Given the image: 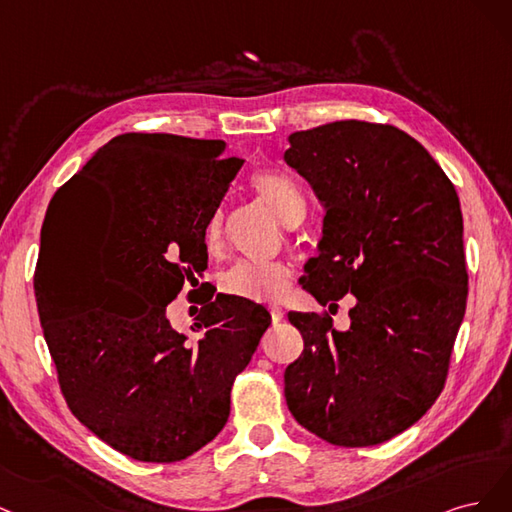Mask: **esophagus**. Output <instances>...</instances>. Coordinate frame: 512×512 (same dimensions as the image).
I'll return each instance as SVG.
<instances>
[{"instance_id": "esophagus-1", "label": "esophagus", "mask_w": 512, "mask_h": 512, "mask_svg": "<svg viewBox=\"0 0 512 512\" xmlns=\"http://www.w3.org/2000/svg\"><path fill=\"white\" fill-rule=\"evenodd\" d=\"M270 315H272V321H274V323H278V321H283V317H285V310L280 308V306H270Z\"/></svg>"}]
</instances>
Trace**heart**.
Wrapping results in <instances>:
<instances>
[{
    "instance_id": "1",
    "label": "heart",
    "mask_w": 512,
    "mask_h": 512,
    "mask_svg": "<svg viewBox=\"0 0 512 512\" xmlns=\"http://www.w3.org/2000/svg\"><path fill=\"white\" fill-rule=\"evenodd\" d=\"M251 189L266 204L280 223H293L304 217L306 202L295 180L283 172L263 170L251 178ZM225 244V214L217 210L204 227V249L210 257H219ZM291 278V270L280 261L255 263L240 261L221 278V289L249 302H276L283 298Z\"/></svg>"
}]
</instances>
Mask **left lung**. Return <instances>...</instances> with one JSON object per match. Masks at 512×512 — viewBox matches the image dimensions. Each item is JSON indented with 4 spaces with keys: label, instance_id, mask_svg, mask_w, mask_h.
I'll list each match as a JSON object with an SVG mask.
<instances>
[{
    "label": "left lung",
    "instance_id": "left-lung-1",
    "mask_svg": "<svg viewBox=\"0 0 512 512\" xmlns=\"http://www.w3.org/2000/svg\"><path fill=\"white\" fill-rule=\"evenodd\" d=\"M289 142L285 161L325 206L302 285L329 310L344 295L355 306L346 332L327 312H289L304 351L285 370L287 406L336 447H372L417 423L447 383L468 298L459 197L393 125L336 121Z\"/></svg>",
    "mask_w": 512,
    "mask_h": 512
}]
</instances>
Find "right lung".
<instances>
[{
  "label": "right lung",
  "mask_w": 512,
  "mask_h": 512,
  "mask_svg": "<svg viewBox=\"0 0 512 512\" xmlns=\"http://www.w3.org/2000/svg\"><path fill=\"white\" fill-rule=\"evenodd\" d=\"M223 148L174 134L112 138L59 187L42 229L34 289L63 398L138 461L174 464L223 430L236 376L270 325L263 306L210 287L197 298V338L168 319L185 280L208 266L204 227L244 163Z\"/></svg>",
  "instance_id": "obj_1"
}]
</instances>
